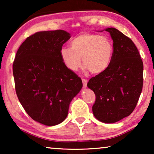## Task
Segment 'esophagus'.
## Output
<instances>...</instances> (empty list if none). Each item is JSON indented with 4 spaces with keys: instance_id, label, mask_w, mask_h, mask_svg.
Here are the masks:
<instances>
[{
    "instance_id": "34e87169",
    "label": "esophagus",
    "mask_w": 154,
    "mask_h": 154,
    "mask_svg": "<svg viewBox=\"0 0 154 154\" xmlns=\"http://www.w3.org/2000/svg\"><path fill=\"white\" fill-rule=\"evenodd\" d=\"M82 81H83V88H87V83H88V81L85 79H82Z\"/></svg>"
}]
</instances>
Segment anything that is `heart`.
<instances>
[{
  "instance_id": "b5f03b06",
  "label": "heart",
  "mask_w": 154,
  "mask_h": 154,
  "mask_svg": "<svg viewBox=\"0 0 154 154\" xmlns=\"http://www.w3.org/2000/svg\"><path fill=\"white\" fill-rule=\"evenodd\" d=\"M63 63L69 70L75 71L83 64L92 73L106 70L113 54V45L108 37L91 33H83L71 42V48L60 49Z\"/></svg>"
}]
</instances>
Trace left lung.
<instances>
[{
  "instance_id": "1",
  "label": "left lung",
  "mask_w": 154,
  "mask_h": 154,
  "mask_svg": "<svg viewBox=\"0 0 154 154\" xmlns=\"http://www.w3.org/2000/svg\"><path fill=\"white\" fill-rule=\"evenodd\" d=\"M113 40L112 60L106 70L92 77L88 87L96 96L94 117L113 123L128 116L137 104L143 86V62L130 38L115 28H107Z\"/></svg>"
}]
</instances>
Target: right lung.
Instances as JSON below:
<instances>
[{"mask_svg": "<svg viewBox=\"0 0 154 154\" xmlns=\"http://www.w3.org/2000/svg\"><path fill=\"white\" fill-rule=\"evenodd\" d=\"M70 38L64 30L36 32L20 45L12 65L19 101L31 119L48 126L64 121L71 100L83 87L81 78L60 57Z\"/></svg>", "mask_w": 154, "mask_h": 154, "instance_id": "add662e5", "label": "right lung"}]
</instances>
